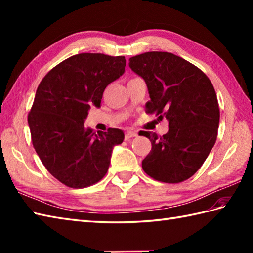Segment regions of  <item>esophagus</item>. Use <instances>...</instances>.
Here are the masks:
<instances>
[{
    "label": "esophagus",
    "mask_w": 253,
    "mask_h": 253,
    "mask_svg": "<svg viewBox=\"0 0 253 253\" xmlns=\"http://www.w3.org/2000/svg\"><path fill=\"white\" fill-rule=\"evenodd\" d=\"M137 136H138V133L135 132V131H127V132L125 133V139H126V140H129L130 138L137 137Z\"/></svg>",
    "instance_id": "34e87169"
}]
</instances>
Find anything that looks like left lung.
I'll list each match as a JSON object with an SVG mask.
<instances>
[{
  "label": "left lung",
  "mask_w": 253,
  "mask_h": 253,
  "mask_svg": "<svg viewBox=\"0 0 253 253\" xmlns=\"http://www.w3.org/2000/svg\"><path fill=\"white\" fill-rule=\"evenodd\" d=\"M129 67L147 84V112L169 121L162 137L143 132L152 144L142 161L143 170L169 184L190 178L216 141L219 109L212 83L197 66L169 52L130 57Z\"/></svg>",
  "instance_id": "1"
}]
</instances>
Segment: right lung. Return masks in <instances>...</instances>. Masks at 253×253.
<instances>
[{
  "instance_id": "obj_1",
  "label": "right lung",
  "mask_w": 253,
  "mask_h": 253,
  "mask_svg": "<svg viewBox=\"0 0 253 253\" xmlns=\"http://www.w3.org/2000/svg\"><path fill=\"white\" fill-rule=\"evenodd\" d=\"M125 56L80 53L45 75L28 115L32 144L41 162L62 184L84 188L100 181L123 130L95 133L84 123L91 105L101 106L105 88L125 73Z\"/></svg>"
}]
</instances>
